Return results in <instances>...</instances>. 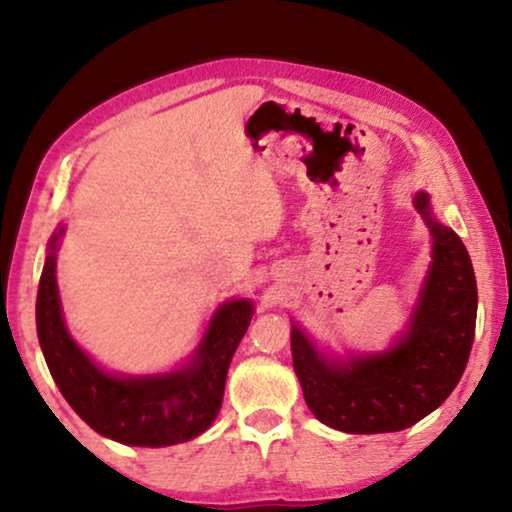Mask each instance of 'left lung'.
<instances>
[{
  "mask_svg": "<svg viewBox=\"0 0 512 512\" xmlns=\"http://www.w3.org/2000/svg\"><path fill=\"white\" fill-rule=\"evenodd\" d=\"M412 205L431 233V263L408 326L380 352H324L291 326V354L307 408L345 433L403 431L445 403L464 375L473 347L478 286L471 256L436 219L429 193Z\"/></svg>",
  "mask_w": 512,
  "mask_h": 512,
  "instance_id": "obj_1",
  "label": "left lung"
}]
</instances>
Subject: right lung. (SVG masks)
I'll list each match as a JSON object with an SVG mask.
<instances>
[{"mask_svg": "<svg viewBox=\"0 0 512 512\" xmlns=\"http://www.w3.org/2000/svg\"><path fill=\"white\" fill-rule=\"evenodd\" d=\"M65 226L55 230L37 293V335L46 366L76 415L104 438L135 447L186 443L219 415L230 361L254 317L249 298L216 307L198 347L170 373L123 375L97 366L67 331L55 258Z\"/></svg>", "mask_w": 512, "mask_h": 512, "instance_id": "right-lung-1", "label": "right lung"}]
</instances>
